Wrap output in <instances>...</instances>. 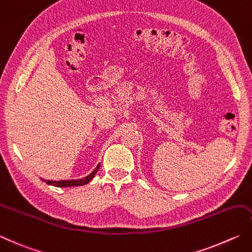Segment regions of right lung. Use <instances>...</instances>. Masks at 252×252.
<instances>
[{
	"label": "right lung",
	"mask_w": 252,
	"mask_h": 252,
	"mask_svg": "<svg viewBox=\"0 0 252 252\" xmlns=\"http://www.w3.org/2000/svg\"><path fill=\"white\" fill-rule=\"evenodd\" d=\"M100 165L98 164L97 167L95 169H94L90 175L84 177V178L82 179H72V180H59V181H56V180H46V179H41L42 181L46 182L47 185L49 186H54V187H59V188H65V187H75V186H84V185H87L88 182H90L94 177H95L96 172L98 171V169H99Z\"/></svg>",
	"instance_id": "right-lung-1"
}]
</instances>
